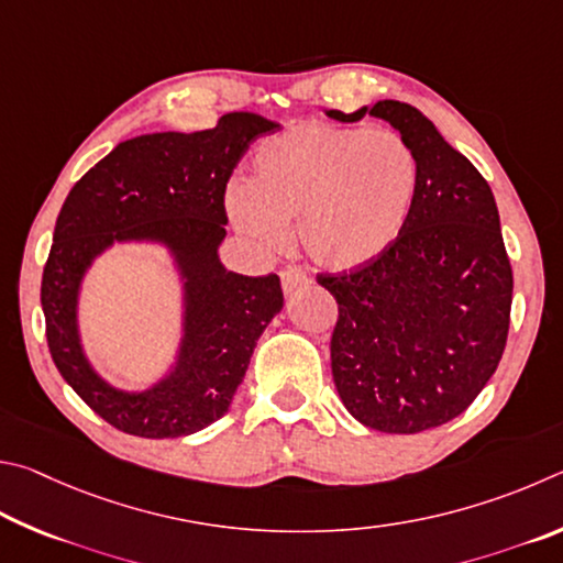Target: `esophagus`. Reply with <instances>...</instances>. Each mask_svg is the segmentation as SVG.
<instances>
[{
	"label": "esophagus",
	"instance_id": "esophagus-1",
	"mask_svg": "<svg viewBox=\"0 0 563 563\" xmlns=\"http://www.w3.org/2000/svg\"><path fill=\"white\" fill-rule=\"evenodd\" d=\"M311 284V279L307 276V272L297 269V266H289V269L282 272V289L287 297H291V294H297L301 289H307Z\"/></svg>",
	"mask_w": 563,
	"mask_h": 563
}]
</instances>
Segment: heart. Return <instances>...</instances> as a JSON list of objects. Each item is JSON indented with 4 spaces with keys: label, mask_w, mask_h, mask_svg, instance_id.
Wrapping results in <instances>:
<instances>
[{
    "label": "heart",
    "mask_w": 563,
    "mask_h": 563,
    "mask_svg": "<svg viewBox=\"0 0 563 563\" xmlns=\"http://www.w3.org/2000/svg\"><path fill=\"white\" fill-rule=\"evenodd\" d=\"M418 192V165L398 133L307 121L262 143L227 210L254 242L279 244L297 220L313 264L353 272L398 240Z\"/></svg>",
    "instance_id": "1"
}]
</instances>
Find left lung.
Here are the masks:
<instances>
[{"instance_id": "obj_1", "label": "left lung", "mask_w": 563, "mask_h": 563, "mask_svg": "<svg viewBox=\"0 0 563 563\" xmlns=\"http://www.w3.org/2000/svg\"><path fill=\"white\" fill-rule=\"evenodd\" d=\"M327 115L383 118L418 165L416 202L390 250L317 276L339 303L331 373L343 406L366 428L416 435L465 412L505 353L515 279L497 202L418 108L378 101Z\"/></svg>"}]
</instances>
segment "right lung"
<instances>
[{
    "label": "right lung",
    "instance_id": "add662e5",
    "mask_svg": "<svg viewBox=\"0 0 563 563\" xmlns=\"http://www.w3.org/2000/svg\"><path fill=\"white\" fill-rule=\"evenodd\" d=\"M274 128L240 111L222 115L210 131L131 137L71 187L58 212L42 276L48 351L78 398L128 435L183 438L220 420L262 331L284 307L279 276L227 272L217 256L227 234V183L256 137ZM115 241L165 243L186 282L176 368L141 394L108 387L77 339L80 279Z\"/></svg>",
    "mask_w": 563,
    "mask_h": 563
}]
</instances>
